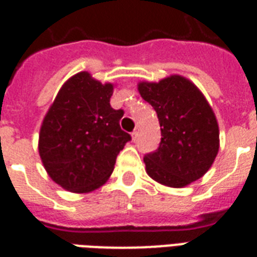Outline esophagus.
Returning a JSON list of instances; mask_svg holds the SVG:
<instances>
[{
	"label": "esophagus",
	"mask_w": 257,
	"mask_h": 257,
	"mask_svg": "<svg viewBox=\"0 0 257 257\" xmlns=\"http://www.w3.org/2000/svg\"><path fill=\"white\" fill-rule=\"evenodd\" d=\"M139 135H140V129L136 128V129H135V131H133V133H132V139H133V140H137V137H139Z\"/></svg>",
	"instance_id": "34e87169"
}]
</instances>
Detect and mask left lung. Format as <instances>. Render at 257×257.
<instances>
[{
	"instance_id": "obj_1",
	"label": "left lung",
	"mask_w": 257,
	"mask_h": 257,
	"mask_svg": "<svg viewBox=\"0 0 257 257\" xmlns=\"http://www.w3.org/2000/svg\"><path fill=\"white\" fill-rule=\"evenodd\" d=\"M139 92L161 126L159 148L144 156L147 173L172 188L200 179L219 152V125L205 97L181 76L141 82Z\"/></svg>"
}]
</instances>
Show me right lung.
I'll list each match as a JSON object with an SVG mask.
<instances>
[{
	"mask_svg": "<svg viewBox=\"0 0 257 257\" xmlns=\"http://www.w3.org/2000/svg\"><path fill=\"white\" fill-rule=\"evenodd\" d=\"M112 84L86 72L62 85L46 113L38 151L53 181L68 191L96 189L112 175L117 155L132 140L120 126L122 109L110 106Z\"/></svg>",
	"mask_w": 257,
	"mask_h": 257,
	"instance_id": "add662e5",
	"label": "right lung"
}]
</instances>
